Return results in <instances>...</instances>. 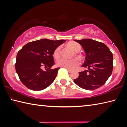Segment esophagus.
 Instances as JSON below:
<instances>
[{
  "label": "esophagus",
  "mask_w": 127,
  "mask_h": 127,
  "mask_svg": "<svg viewBox=\"0 0 127 127\" xmlns=\"http://www.w3.org/2000/svg\"><path fill=\"white\" fill-rule=\"evenodd\" d=\"M67 70H68V71L69 73H71L72 72V70L69 69H67Z\"/></svg>",
  "instance_id": "obj_1"
}]
</instances>
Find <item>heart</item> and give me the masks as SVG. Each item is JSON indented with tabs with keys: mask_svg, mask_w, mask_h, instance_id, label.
Returning <instances> with one entry per match:
<instances>
[{
	"mask_svg": "<svg viewBox=\"0 0 127 127\" xmlns=\"http://www.w3.org/2000/svg\"><path fill=\"white\" fill-rule=\"evenodd\" d=\"M68 46L70 47L75 52H79L81 50V46L78 43L72 42L68 43ZM61 47L58 46L55 49L54 52L53 56L55 58H58L61 54ZM57 64L61 67L65 68L66 69H72L79 64V61L77 58L66 59L65 58H61L58 60Z\"/></svg>",
	"mask_w": 127,
	"mask_h": 127,
	"instance_id": "b5f03b06",
	"label": "heart"
}]
</instances>
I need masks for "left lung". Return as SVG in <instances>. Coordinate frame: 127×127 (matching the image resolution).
Instances as JSON below:
<instances>
[{"label": "left lung", "instance_id": "left-lung-1", "mask_svg": "<svg viewBox=\"0 0 127 127\" xmlns=\"http://www.w3.org/2000/svg\"><path fill=\"white\" fill-rule=\"evenodd\" d=\"M82 46L86 53L82 66L87 70L79 72L74 82L82 89L94 90L105 84L112 73L113 55L104 43L91 39L74 40Z\"/></svg>", "mask_w": 127, "mask_h": 127}]
</instances>
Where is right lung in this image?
<instances>
[{
	"label": "right lung",
	"mask_w": 127,
	"mask_h": 127,
	"mask_svg": "<svg viewBox=\"0 0 127 127\" xmlns=\"http://www.w3.org/2000/svg\"><path fill=\"white\" fill-rule=\"evenodd\" d=\"M64 42L65 40L44 38L28 43L18 51L15 67L26 87L33 91H40L53 82L59 68L51 69L54 64L53 55L55 49ZM42 66L48 68L44 71Z\"/></svg>",
	"instance_id": "obj_1"
}]
</instances>
